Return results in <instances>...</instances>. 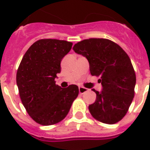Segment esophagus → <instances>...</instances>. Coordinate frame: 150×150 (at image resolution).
Instances as JSON below:
<instances>
[{
  "label": "esophagus",
  "mask_w": 150,
  "mask_h": 150,
  "mask_svg": "<svg viewBox=\"0 0 150 150\" xmlns=\"http://www.w3.org/2000/svg\"><path fill=\"white\" fill-rule=\"evenodd\" d=\"M79 93L81 94L84 93L86 92L89 91V89H87V88H85V87H82V86H79Z\"/></svg>",
  "instance_id": "1"
}]
</instances>
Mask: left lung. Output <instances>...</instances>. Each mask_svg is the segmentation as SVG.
<instances>
[{
	"mask_svg": "<svg viewBox=\"0 0 150 150\" xmlns=\"http://www.w3.org/2000/svg\"><path fill=\"white\" fill-rule=\"evenodd\" d=\"M86 57L92 75L100 76L101 92L93 89L96 101L89 105L92 116L103 123L113 125L123 118L132 102L136 82L135 72L126 52L107 39L91 38L73 47Z\"/></svg>",
	"mask_w": 150,
	"mask_h": 150,
	"instance_id": "1",
	"label": "left lung"
}]
</instances>
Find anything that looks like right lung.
<instances>
[{
    "label": "right lung",
    "instance_id": "obj_1",
    "mask_svg": "<svg viewBox=\"0 0 150 150\" xmlns=\"http://www.w3.org/2000/svg\"><path fill=\"white\" fill-rule=\"evenodd\" d=\"M72 43L43 39L33 44L22 59L16 75L19 96L29 115L42 125L63 120L79 95V87L61 88L55 83L61 60Z\"/></svg>",
    "mask_w": 150,
    "mask_h": 150
}]
</instances>
